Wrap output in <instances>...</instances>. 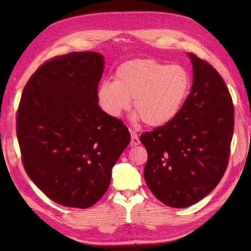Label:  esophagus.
Here are the masks:
<instances>
[{"label": "esophagus", "mask_w": 251, "mask_h": 251, "mask_svg": "<svg viewBox=\"0 0 251 251\" xmlns=\"http://www.w3.org/2000/svg\"><path fill=\"white\" fill-rule=\"evenodd\" d=\"M130 131V136H131V140H130V147H136L140 143V140H139V137H138V134L132 129H129Z\"/></svg>", "instance_id": "esophagus-1"}]
</instances>
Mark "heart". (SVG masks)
Instances as JSON below:
<instances>
[{"label": "heart", "instance_id": "1", "mask_svg": "<svg viewBox=\"0 0 251 251\" xmlns=\"http://www.w3.org/2000/svg\"><path fill=\"white\" fill-rule=\"evenodd\" d=\"M189 72L179 65L167 66L154 59H132L117 68L115 81L98 88L99 104L106 114L120 116L129 108L149 126H162L178 114L189 93Z\"/></svg>", "mask_w": 251, "mask_h": 251}]
</instances>
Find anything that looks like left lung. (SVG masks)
<instances>
[{
    "label": "left lung",
    "instance_id": "1",
    "mask_svg": "<svg viewBox=\"0 0 251 251\" xmlns=\"http://www.w3.org/2000/svg\"><path fill=\"white\" fill-rule=\"evenodd\" d=\"M191 92L174 119L140 136L148 152L145 180L154 196L174 208L209 194L225 175L234 131V105L209 62L189 52Z\"/></svg>",
    "mask_w": 251,
    "mask_h": 251
}]
</instances>
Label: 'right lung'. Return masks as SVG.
Segmentation results:
<instances>
[{
  "mask_svg": "<svg viewBox=\"0 0 251 251\" xmlns=\"http://www.w3.org/2000/svg\"><path fill=\"white\" fill-rule=\"evenodd\" d=\"M103 62L95 51L47 60L25 84L16 115L26 175L66 207L84 209L103 196L130 141L124 123L98 104Z\"/></svg>",
  "mask_w": 251,
  "mask_h": 251,
  "instance_id": "1",
  "label": "right lung"
}]
</instances>
